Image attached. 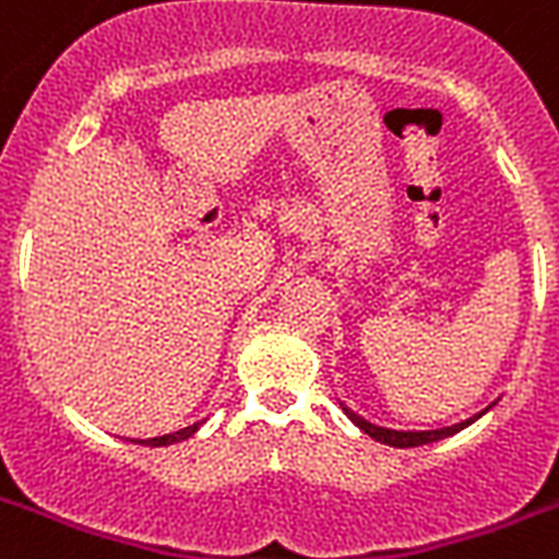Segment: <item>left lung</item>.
I'll list each match as a JSON object with an SVG mask.
<instances>
[{
  "mask_svg": "<svg viewBox=\"0 0 559 559\" xmlns=\"http://www.w3.org/2000/svg\"><path fill=\"white\" fill-rule=\"evenodd\" d=\"M342 408H345V415H348L350 420H354V424L362 429V432L371 435L373 441L389 443V447H400V450H406V447H424V443L441 441V438H447V435H455L459 429H464V426L469 424V420H464V424L447 426V429H429V432H397V429H382V426L368 424V420H362L359 415H354L348 406H342Z\"/></svg>",
  "mask_w": 559,
  "mask_h": 559,
  "instance_id": "obj_1",
  "label": "left lung"
}]
</instances>
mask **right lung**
<instances>
[{
  "label": "right lung",
  "mask_w": 559,
  "mask_h": 559,
  "mask_svg": "<svg viewBox=\"0 0 559 559\" xmlns=\"http://www.w3.org/2000/svg\"><path fill=\"white\" fill-rule=\"evenodd\" d=\"M197 432V426H188V429H179L174 435H162V438H151V441H144L147 447H168V443H177V441H186L191 435Z\"/></svg>",
  "instance_id": "add662e5"
}]
</instances>
